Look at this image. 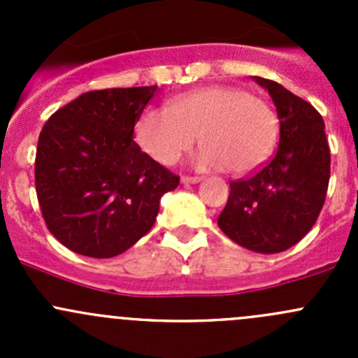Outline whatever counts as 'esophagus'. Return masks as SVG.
<instances>
[{
    "mask_svg": "<svg viewBox=\"0 0 358 358\" xmlns=\"http://www.w3.org/2000/svg\"><path fill=\"white\" fill-rule=\"evenodd\" d=\"M202 182L201 176H182V183L183 185H194V183Z\"/></svg>",
    "mask_w": 358,
    "mask_h": 358,
    "instance_id": "obj_1",
    "label": "esophagus"
}]
</instances>
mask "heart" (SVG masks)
<instances>
[{"label":"heart","mask_w":358,"mask_h":358,"mask_svg":"<svg viewBox=\"0 0 358 358\" xmlns=\"http://www.w3.org/2000/svg\"><path fill=\"white\" fill-rule=\"evenodd\" d=\"M140 149L171 166L199 138L196 166L248 175L265 164L279 140V117L266 100L234 86H206L183 93L168 110L147 109L135 128Z\"/></svg>","instance_id":"1"}]
</instances>
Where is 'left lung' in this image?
Instances as JSON below:
<instances>
[{"label": "left lung", "instance_id": "8db88e82", "mask_svg": "<svg viewBox=\"0 0 358 358\" xmlns=\"http://www.w3.org/2000/svg\"><path fill=\"white\" fill-rule=\"evenodd\" d=\"M272 96L280 122L279 149L249 178L230 183L218 218L229 239L249 251L273 255L303 239L326 201L331 173L324 119L282 85L252 76Z\"/></svg>", "mask_w": 358, "mask_h": 358}]
</instances>
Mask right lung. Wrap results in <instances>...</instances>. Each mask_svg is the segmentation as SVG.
Listing matches in <instances>:
<instances>
[{
	"label": "right lung",
	"mask_w": 358,
	"mask_h": 358,
	"mask_svg": "<svg viewBox=\"0 0 358 358\" xmlns=\"http://www.w3.org/2000/svg\"><path fill=\"white\" fill-rule=\"evenodd\" d=\"M157 86L83 93L46 121L36 150V194L59 243L112 258L152 229L180 176L140 150L133 129Z\"/></svg>",
	"instance_id": "1"
}]
</instances>
